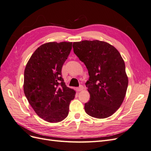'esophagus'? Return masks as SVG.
Returning <instances> with one entry per match:
<instances>
[{"label":"esophagus","mask_w":151,"mask_h":151,"mask_svg":"<svg viewBox=\"0 0 151 151\" xmlns=\"http://www.w3.org/2000/svg\"><path fill=\"white\" fill-rule=\"evenodd\" d=\"M83 89H84V87L83 86H80L79 88H76V91H77V92H79V91H83Z\"/></svg>","instance_id":"34e87169"}]
</instances>
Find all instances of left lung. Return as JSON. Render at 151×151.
Returning <instances> with one entry per match:
<instances>
[{
  "label": "left lung",
  "instance_id": "obj_1",
  "mask_svg": "<svg viewBox=\"0 0 151 151\" xmlns=\"http://www.w3.org/2000/svg\"><path fill=\"white\" fill-rule=\"evenodd\" d=\"M72 47L89 76L86 86L90 99L85 103V111L96 118L111 116L124 100L129 83L120 53L111 45L99 40L74 42Z\"/></svg>",
  "mask_w": 151,
  "mask_h": 151
}]
</instances>
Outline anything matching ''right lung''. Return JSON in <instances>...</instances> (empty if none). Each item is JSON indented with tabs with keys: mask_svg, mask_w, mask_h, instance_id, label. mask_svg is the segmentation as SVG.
Returning a JSON list of instances; mask_svg holds the SVG:
<instances>
[{
	"mask_svg": "<svg viewBox=\"0 0 151 151\" xmlns=\"http://www.w3.org/2000/svg\"><path fill=\"white\" fill-rule=\"evenodd\" d=\"M72 42H49L36 49L27 63L24 93L35 113L50 123L68 116L76 91L67 87L62 68L72 49Z\"/></svg>",
	"mask_w": 151,
	"mask_h": 151,
	"instance_id": "obj_1",
	"label": "right lung"
}]
</instances>
